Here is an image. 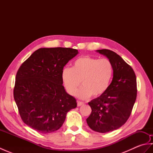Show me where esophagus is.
<instances>
[{
  "mask_svg": "<svg viewBox=\"0 0 153 153\" xmlns=\"http://www.w3.org/2000/svg\"><path fill=\"white\" fill-rule=\"evenodd\" d=\"M77 106H82V105H84V103H83V102L77 101Z\"/></svg>",
  "mask_w": 153,
  "mask_h": 153,
  "instance_id": "34e87169",
  "label": "esophagus"
}]
</instances>
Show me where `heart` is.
Listing matches in <instances>:
<instances>
[{"label":"heart","mask_w":153,"mask_h":153,"mask_svg":"<svg viewBox=\"0 0 153 153\" xmlns=\"http://www.w3.org/2000/svg\"><path fill=\"white\" fill-rule=\"evenodd\" d=\"M113 74V65L108 59L83 56L75 61L72 68H63L62 80L70 95H76L82 82L83 87L77 93V97L86 99L91 95H102L108 89Z\"/></svg>","instance_id":"b5f03b06"}]
</instances>
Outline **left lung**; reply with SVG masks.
<instances>
[{"label":"left lung","mask_w":153,"mask_h":153,"mask_svg":"<svg viewBox=\"0 0 153 153\" xmlns=\"http://www.w3.org/2000/svg\"><path fill=\"white\" fill-rule=\"evenodd\" d=\"M97 52L112 62L113 78L108 90L88 103L92 111L86 120L93 131L107 133L118 129L129 118L137 97V82L134 70L118 54L108 49Z\"/></svg>","instance_id":"1"}]
</instances>
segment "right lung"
I'll return each mask as SVG.
<instances>
[{
    "label": "right lung",
    "instance_id": "right-lung-1",
    "mask_svg": "<svg viewBox=\"0 0 153 153\" xmlns=\"http://www.w3.org/2000/svg\"><path fill=\"white\" fill-rule=\"evenodd\" d=\"M77 54L71 48H41L19 67L14 98L23 122L32 129L41 134L56 131L76 108V99L62 85V71Z\"/></svg>",
    "mask_w": 153,
    "mask_h": 153
}]
</instances>
